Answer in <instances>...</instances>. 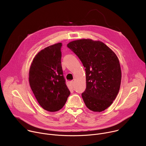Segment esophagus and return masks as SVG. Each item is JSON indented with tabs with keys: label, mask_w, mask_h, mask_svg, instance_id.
<instances>
[{
	"label": "esophagus",
	"mask_w": 146,
	"mask_h": 146,
	"mask_svg": "<svg viewBox=\"0 0 146 146\" xmlns=\"http://www.w3.org/2000/svg\"><path fill=\"white\" fill-rule=\"evenodd\" d=\"M74 81H71L70 82V86L72 87H73V86H74Z\"/></svg>",
	"instance_id": "1"
}]
</instances>
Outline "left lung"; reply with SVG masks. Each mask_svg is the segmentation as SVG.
<instances>
[{
	"mask_svg": "<svg viewBox=\"0 0 146 146\" xmlns=\"http://www.w3.org/2000/svg\"><path fill=\"white\" fill-rule=\"evenodd\" d=\"M86 68V89L81 94L86 106L93 111L108 108L120 88L121 70L115 53L100 41L81 39L68 44Z\"/></svg>",
	"mask_w": 146,
	"mask_h": 146,
	"instance_id": "1",
	"label": "left lung"
}]
</instances>
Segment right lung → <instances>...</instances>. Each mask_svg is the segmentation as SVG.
Masks as SVG:
<instances>
[{
    "mask_svg": "<svg viewBox=\"0 0 146 146\" xmlns=\"http://www.w3.org/2000/svg\"><path fill=\"white\" fill-rule=\"evenodd\" d=\"M62 46L59 43L41 50L29 73V84L39 105L51 112L63 108L70 94L62 71Z\"/></svg>",
    "mask_w": 146,
    "mask_h": 146,
    "instance_id": "1",
    "label": "right lung"
}]
</instances>
